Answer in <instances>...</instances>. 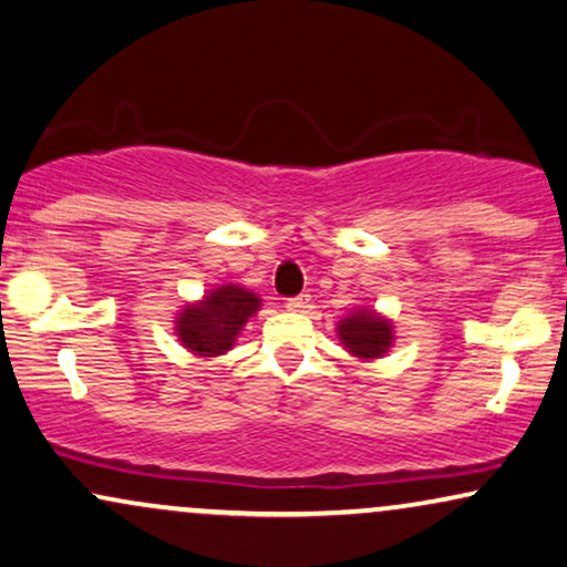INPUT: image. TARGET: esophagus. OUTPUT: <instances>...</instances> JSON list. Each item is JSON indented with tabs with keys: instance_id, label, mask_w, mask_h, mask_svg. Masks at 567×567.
<instances>
[{
	"instance_id": "obj_1",
	"label": "esophagus",
	"mask_w": 567,
	"mask_h": 567,
	"mask_svg": "<svg viewBox=\"0 0 567 567\" xmlns=\"http://www.w3.org/2000/svg\"><path fill=\"white\" fill-rule=\"evenodd\" d=\"M310 293H299V297H291L286 299V307H289L291 312H305L307 307H310Z\"/></svg>"
}]
</instances>
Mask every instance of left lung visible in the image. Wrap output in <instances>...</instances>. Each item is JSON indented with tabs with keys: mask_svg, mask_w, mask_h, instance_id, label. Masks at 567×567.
<instances>
[{
	"mask_svg": "<svg viewBox=\"0 0 567 567\" xmlns=\"http://www.w3.org/2000/svg\"><path fill=\"white\" fill-rule=\"evenodd\" d=\"M338 338L349 354L359 359H380L393 347V326L374 310H357L338 322Z\"/></svg>",
	"mask_w": 567,
	"mask_h": 567,
	"instance_id": "1",
	"label": "left lung"
}]
</instances>
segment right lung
<instances>
[{"mask_svg": "<svg viewBox=\"0 0 567 567\" xmlns=\"http://www.w3.org/2000/svg\"><path fill=\"white\" fill-rule=\"evenodd\" d=\"M260 310V297L237 284H224L187 305L174 320L182 347L197 357H220L237 341L245 322Z\"/></svg>", "mask_w": 567, "mask_h": 567, "instance_id": "add662e5", "label": "right lung"}]
</instances>
